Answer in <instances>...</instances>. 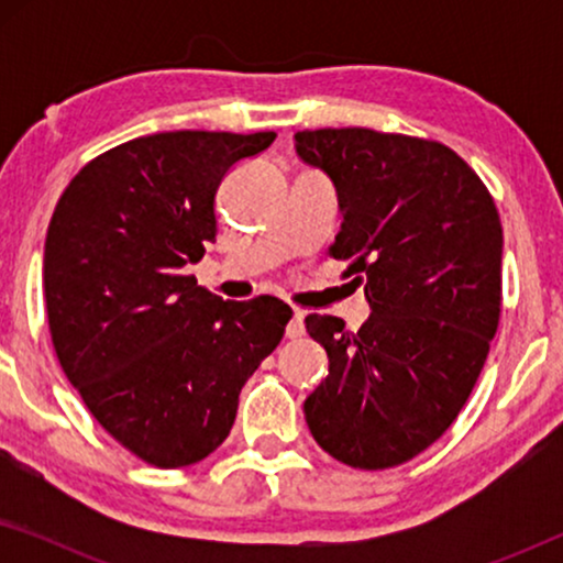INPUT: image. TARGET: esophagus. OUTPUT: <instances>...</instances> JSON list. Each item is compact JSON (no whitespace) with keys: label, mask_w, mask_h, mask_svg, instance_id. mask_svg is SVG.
Here are the masks:
<instances>
[{"label":"esophagus","mask_w":563,"mask_h":563,"mask_svg":"<svg viewBox=\"0 0 563 563\" xmlns=\"http://www.w3.org/2000/svg\"><path fill=\"white\" fill-rule=\"evenodd\" d=\"M305 335V312L302 310H295V314H291L289 325H287V338H302Z\"/></svg>","instance_id":"esophagus-1"}]
</instances>
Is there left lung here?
Masks as SVG:
<instances>
[{
    "mask_svg": "<svg viewBox=\"0 0 563 563\" xmlns=\"http://www.w3.org/2000/svg\"><path fill=\"white\" fill-rule=\"evenodd\" d=\"M295 151L333 181L343 222L330 253L353 261L372 307L356 333L333 314L305 318L330 358L305 420L320 449L353 468L405 464L456 420L497 333L495 199L435 141L322 128L297 133Z\"/></svg>",
    "mask_w": 563,
    "mask_h": 563,
    "instance_id": "left-lung-1",
    "label": "left lung"
}]
</instances>
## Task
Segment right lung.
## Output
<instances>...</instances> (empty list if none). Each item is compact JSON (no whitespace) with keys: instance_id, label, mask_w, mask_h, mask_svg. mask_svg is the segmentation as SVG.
<instances>
[{"instance_id":"1","label":"right lung","mask_w":563,"mask_h":563,"mask_svg":"<svg viewBox=\"0 0 563 563\" xmlns=\"http://www.w3.org/2000/svg\"><path fill=\"white\" fill-rule=\"evenodd\" d=\"M276 133L135 137L74 176L45 235L56 356L114 441L161 468L225 441L238 395L291 318L276 297L222 302L181 268L214 241V195Z\"/></svg>"}]
</instances>
